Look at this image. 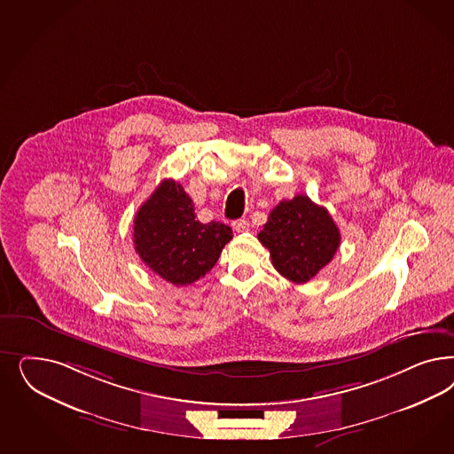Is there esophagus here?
I'll list each match as a JSON object with an SVG mask.
<instances>
[{
	"mask_svg": "<svg viewBox=\"0 0 454 454\" xmlns=\"http://www.w3.org/2000/svg\"><path fill=\"white\" fill-rule=\"evenodd\" d=\"M232 227H234L235 232H247L249 231L250 223L247 219H239L235 220L234 223H232Z\"/></svg>",
	"mask_w": 454,
	"mask_h": 454,
	"instance_id": "34e87169",
	"label": "esophagus"
}]
</instances>
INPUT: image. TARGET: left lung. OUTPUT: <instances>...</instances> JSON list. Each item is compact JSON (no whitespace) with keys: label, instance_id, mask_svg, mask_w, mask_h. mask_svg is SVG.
Segmentation results:
<instances>
[{"label":"left lung","instance_id":"left-lung-1","mask_svg":"<svg viewBox=\"0 0 454 454\" xmlns=\"http://www.w3.org/2000/svg\"><path fill=\"white\" fill-rule=\"evenodd\" d=\"M259 240L269 252L280 276L306 284L333 261L340 234L327 208L308 195L282 200L269 214Z\"/></svg>","mask_w":454,"mask_h":454}]
</instances>
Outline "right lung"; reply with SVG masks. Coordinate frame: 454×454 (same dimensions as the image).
Masks as SVG:
<instances>
[{
    "instance_id": "right-lung-1",
    "label": "right lung",
    "mask_w": 454,
    "mask_h": 454,
    "mask_svg": "<svg viewBox=\"0 0 454 454\" xmlns=\"http://www.w3.org/2000/svg\"><path fill=\"white\" fill-rule=\"evenodd\" d=\"M231 239L229 225L197 220L191 197L172 178L161 182L133 220L137 254L150 270L174 286L204 278Z\"/></svg>"
}]
</instances>
